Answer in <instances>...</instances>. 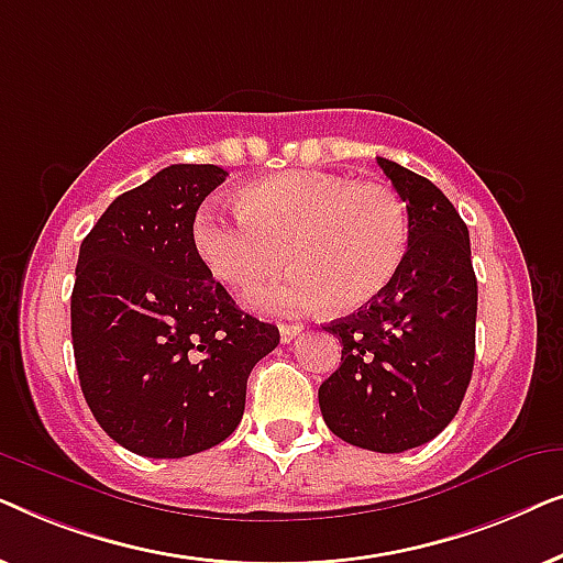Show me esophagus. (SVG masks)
Returning a JSON list of instances; mask_svg holds the SVG:
<instances>
[{
	"instance_id": "esophagus-1",
	"label": "esophagus",
	"mask_w": 563,
	"mask_h": 563,
	"mask_svg": "<svg viewBox=\"0 0 563 563\" xmlns=\"http://www.w3.org/2000/svg\"><path fill=\"white\" fill-rule=\"evenodd\" d=\"M302 325L299 322H282L279 325V335H282V343H289L291 338H297L299 333H302Z\"/></svg>"
}]
</instances>
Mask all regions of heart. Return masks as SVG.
I'll list each match as a JSON object with an SVG mask.
<instances>
[{"mask_svg": "<svg viewBox=\"0 0 563 563\" xmlns=\"http://www.w3.org/2000/svg\"><path fill=\"white\" fill-rule=\"evenodd\" d=\"M235 214L202 210L195 220L199 258L218 282L249 295L295 266L256 297L264 312H299L328 302L356 312L395 282L410 245V220L384 184L325 172H284L235 195Z\"/></svg>", "mask_w": 563, "mask_h": 563, "instance_id": "b5f03b06", "label": "heart"}]
</instances>
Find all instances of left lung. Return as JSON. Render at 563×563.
I'll list each match as a JSON object with an SVG mask.
<instances>
[{
  "instance_id": "obj_1",
  "label": "left lung",
  "mask_w": 563,
  "mask_h": 563,
  "mask_svg": "<svg viewBox=\"0 0 563 563\" xmlns=\"http://www.w3.org/2000/svg\"><path fill=\"white\" fill-rule=\"evenodd\" d=\"M376 164L407 202L410 245L374 302L325 328L343 353L318 399L345 443L402 453L449 426L472 382L476 276L466 222L449 197L395 161Z\"/></svg>"
}]
</instances>
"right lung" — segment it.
I'll return each mask as SVG.
<instances>
[{"instance_id":"right-lung-1","label":"right lung","mask_w":563,"mask_h":563,"mask_svg":"<svg viewBox=\"0 0 563 563\" xmlns=\"http://www.w3.org/2000/svg\"><path fill=\"white\" fill-rule=\"evenodd\" d=\"M174 164L107 207L81 241L71 338L91 415L122 449L181 459L225 441L279 328L238 310L199 258V205L225 181Z\"/></svg>"}]
</instances>
